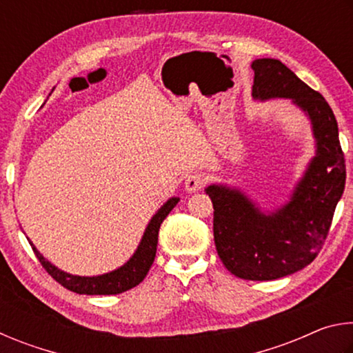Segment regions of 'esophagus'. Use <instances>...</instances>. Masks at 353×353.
<instances>
[{
    "instance_id": "1",
    "label": "esophagus",
    "mask_w": 353,
    "mask_h": 353,
    "mask_svg": "<svg viewBox=\"0 0 353 353\" xmlns=\"http://www.w3.org/2000/svg\"><path fill=\"white\" fill-rule=\"evenodd\" d=\"M207 179L199 174V172H191L187 177H185V190L193 193V191H199L205 187Z\"/></svg>"
}]
</instances>
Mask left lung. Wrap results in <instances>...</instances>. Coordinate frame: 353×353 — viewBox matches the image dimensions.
I'll return each mask as SVG.
<instances>
[{"label":"left lung","instance_id":"left-lung-1","mask_svg":"<svg viewBox=\"0 0 353 353\" xmlns=\"http://www.w3.org/2000/svg\"><path fill=\"white\" fill-rule=\"evenodd\" d=\"M252 97L291 98L305 110L318 141L316 157L288 204L263 214L244 194L221 185L205 191L213 202L214 246L224 266L244 280H274L310 265L321 252L345 185L338 123L321 93L276 59L252 62Z\"/></svg>","mask_w":353,"mask_h":353}]
</instances>
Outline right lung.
I'll use <instances>...</instances> for the list:
<instances>
[{
    "mask_svg": "<svg viewBox=\"0 0 353 353\" xmlns=\"http://www.w3.org/2000/svg\"><path fill=\"white\" fill-rule=\"evenodd\" d=\"M177 198L170 199L166 204L160 208V210L154 214L151 223L146 227L145 235L141 238V243L137 252L134 254L126 265L119 268V270L104 274V276L98 277H79V276H71V274L63 272L57 270L56 266H52L50 261L45 260L40 255L37 249L32 246V243H29L32 246V250L35 256H37L40 265L45 268V271L56 280L57 283H61L63 288H67L77 294H119L134 286L139 285L143 279L146 277L148 271L151 270L155 252H157V243H159V229L160 224L163 223V219L168 216L170 212L177 204Z\"/></svg>",
    "mask_w": 353,
    "mask_h": 353,
    "instance_id": "right-lung-1",
    "label": "right lung"
}]
</instances>
